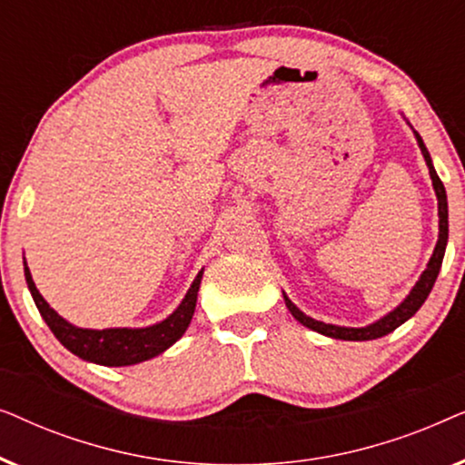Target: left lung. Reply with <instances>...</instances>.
I'll list each match as a JSON object with an SVG mask.
<instances>
[{
  "label": "left lung",
  "instance_id": "8db88e82",
  "mask_svg": "<svg viewBox=\"0 0 465 465\" xmlns=\"http://www.w3.org/2000/svg\"><path fill=\"white\" fill-rule=\"evenodd\" d=\"M412 133H415V139H417L419 148H421L425 164H428V169H430L431 186H434V193H436V199H438V241H436L434 253H431L428 266H425V271L421 272V277H419V282L412 285V290L409 292V294H406L404 301L400 302L396 309L381 317V320L368 323V326H361V328L334 326V323L313 320V317L302 313V311L298 309L296 304L290 301L288 294L283 292L285 307L290 309V313L294 315V320L301 322L302 326H307L309 330H315V332H320L323 336H330V339H339V341H374V339H381V336L390 334L398 326H402L406 320H411V317L415 315L419 309H421L425 298L430 296L431 288H434L436 277H438V272H440V266H442L444 250H447V241H449V203H447V190H444V183L440 182V177H438V173H436L434 163H431V156H430L428 148H425L421 135H419L417 131H412Z\"/></svg>",
  "mask_w": 465,
  "mask_h": 465
}]
</instances>
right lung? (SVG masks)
I'll list each match as a JSON object with an SVG mask.
<instances>
[{
    "label": "right lung",
    "instance_id": "add662e5",
    "mask_svg": "<svg viewBox=\"0 0 465 465\" xmlns=\"http://www.w3.org/2000/svg\"><path fill=\"white\" fill-rule=\"evenodd\" d=\"M25 266V279H27V288L34 296V302L44 322L53 330V334L59 339V342L65 349H69L78 358L93 361V364L101 366H133L139 361L152 360L156 355L180 341L183 332H186L190 322H193L196 296H199L203 269L199 275L194 277L193 285H190L186 296L182 298L180 307H177L169 317L163 322L152 323L145 328H104V330H91V328H78L69 323L65 317H61L50 304L44 301L40 290L35 288L34 277L27 262L23 260Z\"/></svg>",
    "mask_w": 465,
    "mask_h": 465
}]
</instances>
